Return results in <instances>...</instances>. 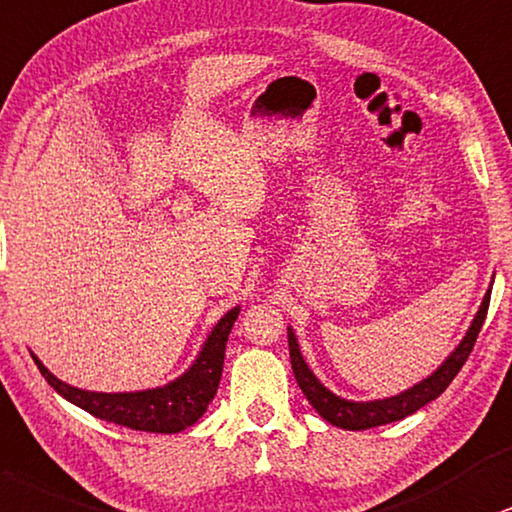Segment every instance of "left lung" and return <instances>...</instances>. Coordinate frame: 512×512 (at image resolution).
<instances>
[{
  "label": "left lung",
  "instance_id": "8db88e82",
  "mask_svg": "<svg viewBox=\"0 0 512 512\" xmlns=\"http://www.w3.org/2000/svg\"><path fill=\"white\" fill-rule=\"evenodd\" d=\"M489 297H491V286L487 293H484L480 309H477L475 319H472L470 328L465 331L463 340L458 342L454 352H451L449 357H446L442 364L428 375V378H423L420 383L409 387V390L392 394V397L371 399V401L345 399L340 397V394L328 390V387L316 378L307 361H304L300 342L295 338V331L288 326L290 364H293L297 385H300V390L304 392V397H307L309 404L314 406L316 413H319L323 420H328L331 425H338L342 430L378 428V425H387V423H394V420L411 416V413L423 409L425 404H430L432 399H437L439 394L451 385V380L456 378V373L463 368L465 359L470 357L472 347H475L477 335L482 331L484 316H487V309H489Z\"/></svg>",
  "mask_w": 512,
  "mask_h": 512
}]
</instances>
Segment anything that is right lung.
I'll return each mask as SVG.
<instances>
[{
	"instance_id": "right-lung-1",
	"label": "right lung",
	"mask_w": 512,
	"mask_h": 512,
	"mask_svg": "<svg viewBox=\"0 0 512 512\" xmlns=\"http://www.w3.org/2000/svg\"><path fill=\"white\" fill-rule=\"evenodd\" d=\"M241 314V307L229 309L222 319L215 323L208 338H205L203 347L191 361V366L170 383L151 387V390H137V392H92L80 390L63 380H58L47 366L32 354L37 368L44 375V380L68 399L70 404L80 406L92 416L108 420V423L122 425L129 430H144V432H160V435H174L191 428L203 418L208 411L210 401L215 399L219 378H222L224 366V349L226 340H229L234 321Z\"/></svg>"
}]
</instances>
